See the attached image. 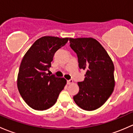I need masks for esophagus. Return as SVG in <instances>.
Returning a JSON list of instances; mask_svg holds the SVG:
<instances>
[{
  "mask_svg": "<svg viewBox=\"0 0 133 133\" xmlns=\"http://www.w3.org/2000/svg\"><path fill=\"white\" fill-rule=\"evenodd\" d=\"M72 83H73V80H72V79H69V80H67V83H68V85H70Z\"/></svg>",
  "mask_w": 133,
  "mask_h": 133,
  "instance_id": "esophagus-1",
  "label": "esophagus"
}]
</instances>
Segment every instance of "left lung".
<instances>
[{
	"label": "left lung",
	"instance_id": "obj_1",
	"mask_svg": "<svg viewBox=\"0 0 133 133\" xmlns=\"http://www.w3.org/2000/svg\"><path fill=\"white\" fill-rule=\"evenodd\" d=\"M69 42L77 55L79 69L86 70L84 80L78 83L79 90L73 99L83 110H95L104 104L114 91V63L95 39L69 38Z\"/></svg>",
	"mask_w": 133,
	"mask_h": 133
}]
</instances>
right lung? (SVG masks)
I'll use <instances>...</instances> for the list:
<instances>
[{
  "label": "right lung",
  "instance_id": "right-lung-1",
  "mask_svg": "<svg viewBox=\"0 0 133 133\" xmlns=\"http://www.w3.org/2000/svg\"><path fill=\"white\" fill-rule=\"evenodd\" d=\"M69 38L44 36L32 45L23 57L17 78V86L23 99L30 108L45 110L55 104L66 84L64 78L48 75L55 52Z\"/></svg>",
  "mask_w": 133,
  "mask_h": 133
}]
</instances>
